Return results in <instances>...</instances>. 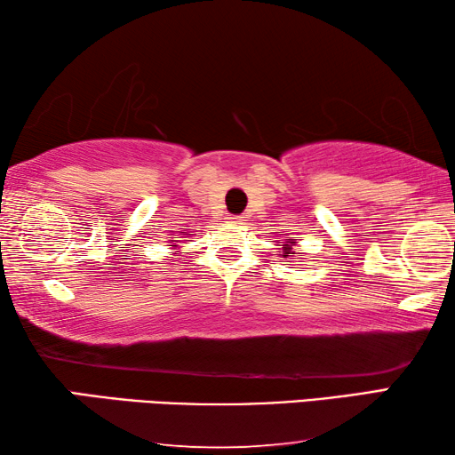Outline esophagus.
Segmentation results:
<instances>
[{
	"mask_svg": "<svg viewBox=\"0 0 455 455\" xmlns=\"http://www.w3.org/2000/svg\"><path fill=\"white\" fill-rule=\"evenodd\" d=\"M227 220H228V222H233V225H243L244 217H236V214H228Z\"/></svg>",
	"mask_w": 455,
	"mask_h": 455,
	"instance_id": "esophagus-1",
	"label": "esophagus"
}]
</instances>
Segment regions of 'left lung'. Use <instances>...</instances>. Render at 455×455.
Returning <instances> with one entry per match:
<instances>
[{"mask_svg":"<svg viewBox=\"0 0 455 455\" xmlns=\"http://www.w3.org/2000/svg\"><path fill=\"white\" fill-rule=\"evenodd\" d=\"M284 243H287V244H281L283 246V255L281 257H284V259H291V257H295L297 255V252L295 251H292V244H295V238H287V241H284Z\"/></svg>","mask_w":455,"mask_h":455,"instance_id":"8db88e82","label":"left lung"}]
</instances>
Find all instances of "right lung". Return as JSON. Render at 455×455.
<instances>
[{
	"label": "right lung",
	"instance_id": "obj_1",
	"mask_svg": "<svg viewBox=\"0 0 455 455\" xmlns=\"http://www.w3.org/2000/svg\"><path fill=\"white\" fill-rule=\"evenodd\" d=\"M174 243V241H172ZM168 246H176V244H168Z\"/></svg>",
	"mask_w": 455,
	"mask_h": 455
}]
</instances>
